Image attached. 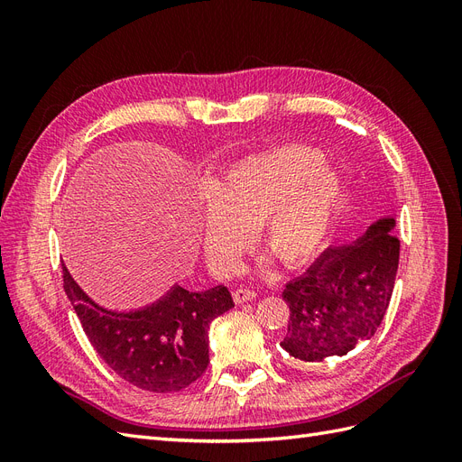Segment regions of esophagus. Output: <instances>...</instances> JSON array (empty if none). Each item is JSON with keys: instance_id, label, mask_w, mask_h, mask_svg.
<instances>
[{"instance_id": "obj_1", "label": "esophagus", "mask_w": 462, "mask_h": 462, "mask_svg": "<svg viewBox=\"0 0 462 462\" xmlns=\"http://www.w3.org/2000/svg\"><path fill=\"white\" fill-rule=\"evenodd\" d=\"M254 297H256L254 291H250V289H236V291H233V300H235L236 304L248 302V300H253Z\"/></svg>"}]
</instances>
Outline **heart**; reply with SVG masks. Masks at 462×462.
I'll list each match as a JSON object with an SVG mask.
<instances>
[{
	"label": "heart",
	"instance_id": "obj_1",
	"mask_svg": "<svg viewBox=\"0 0 462 462\" xmlns=\"http://www.w3.org/2000/svg\"><path fill=\"white\" fill-rule=\"evenodd\" d=\"M319 152L282 146L236 162L209 189L202 250L217 275H231L256 229L258 243L279 262L297 265L321 245L339 179L318 167Z\"/></svg>",
	"mask_w": 462,
	"mask_h": 462
}]
</instances>
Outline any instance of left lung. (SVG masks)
<instances>
[{
    "mask_svg": "<svg viewBox=\"0 0 462 462\" xmlns=\"http://www.w3.org/2000/svg\"><path fill=\"white\" fill-rule=\"evenodd\" d=\"M383 217L353 245L329 246L285 285L291 316L282 346L302 362L345 356L374 337L393 295L401 243Z\"/></svg>",
    "mask_w": 462,
    "mask_h": 462,
    "instance_id": "8db88e82",
    "label": "left lung"
}]
</instances>
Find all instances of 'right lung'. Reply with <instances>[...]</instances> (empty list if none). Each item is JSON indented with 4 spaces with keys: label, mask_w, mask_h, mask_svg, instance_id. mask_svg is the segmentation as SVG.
I'll use <instances>...</instances> for the list:
<instances>
[{
    "label": "right lung",
    "mask_w": 462,
    "mask_h": 462,
    "mask_svg": "<svg viewBox=\"0 0 462 462\" xmlns=\"http://www.w3.org/2000/svg\"><path fill=\"white\" fill-rule=\"evenodd\" d=\"M63 268V289L94 351L131 385L173 393L189 387L208 368V329L233 309L227 287L190 292L171 287L165 297L134 312H114L96 304Z\"/></svg>",
    "instance_id": "1"
}]
</instances>
